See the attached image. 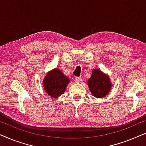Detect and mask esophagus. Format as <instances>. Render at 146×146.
<instances>
[{"label":"esophagus","instance_id":"esophagus-1","mask_svg":"<svg viewBox=\"0 0 146 146\" xmlns=\"http://www.w3.org/2000/svg\"><path fill=\"white\" fill-rule=\"evenodd\" d=\"M81 80H82V78L81 77H75V81L76 83H80V82L81 81Z\"/></svg>","mask_w":146,"mask_h":146}]
</instances>
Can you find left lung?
Returning <instances> with one entry per match:
<instances>
[{
    "label": "left lung",
    "instance_id": "1",
    "mask_svg": "<svg viewBox=\"0 0 146 146\" xmlns=\"http://www.w3.org/2000/svg\"><path fill=\"white\" fill-rule=\"evenodd\" d=\"M90 91L96 98H102L109 93L112 89L111 82L107 75L99 69H94L87 82Z\"/></svg>",
    "mask_w": 146,
    "mask_h": 146
}]
</instances>
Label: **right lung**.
<instances>
[{"mask_svg": "<svg viewBox=\"0 0 146 146\" xmlns=\"http://www.w3.org/2000/svg\"><path fill=\"white\" fill-rule=\"evenodd\" d=\"M43 81L45 91L52 97L57 98L64 93L69 79L55 68L46 74Z\"/></svg>", "mask_w": 146, "mask_h": 146, "instance_id": "right-lung-1", "label": "right lung"}]
</instances>
